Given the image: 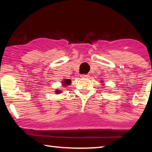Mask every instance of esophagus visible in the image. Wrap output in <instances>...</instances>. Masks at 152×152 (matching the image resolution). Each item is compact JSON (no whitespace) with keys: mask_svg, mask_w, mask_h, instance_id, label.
Listing matches in <instances>:
<instances>
[{"mask_svg":"<svg viewBox=\"0 0 152 152\" xmlns=\"http://www.w3.org/2000/svg\"><path fill=\"white\" fill-rule=\"evenodd\" d=\"M80 77L81 78H87V77H88V75H87V74H82Z\"/></svg>","mask_w":152,"mask_h":152,"instance_id":"1","label":"esophagus"}]
</instances>
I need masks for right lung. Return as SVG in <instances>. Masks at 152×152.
I'll return each mask as SVG.
<instances>
[{
  "label": "right lung",
  "instance_id": "obj_1",
  "mask_svg": "<svg viewBox=\"0 0 152 152\" xmlns=\"http://www.w3.org/2000/svg\"><path fill=\"white\" fill-rule=\"evenodd\" d=\"M63 83V85L64 86H66V85H69V84H71V80L70 79H64V82H62ZM56 94H58V93H60L61 92V91H56Z\"/></svg>",
  "mask_w": 152,
  "mask_h": 152
}]
</instances>
